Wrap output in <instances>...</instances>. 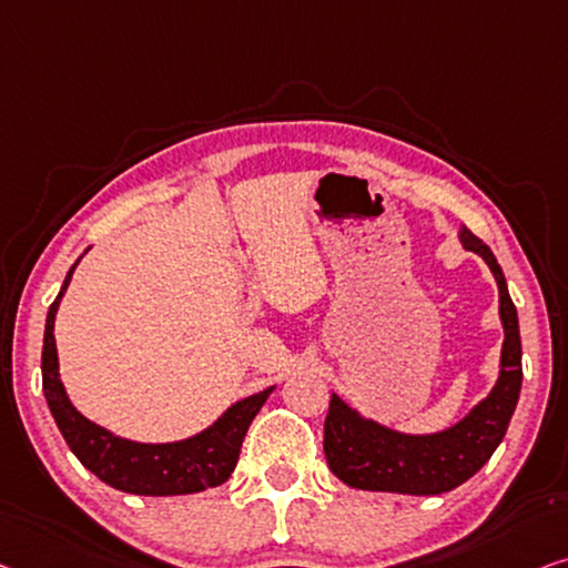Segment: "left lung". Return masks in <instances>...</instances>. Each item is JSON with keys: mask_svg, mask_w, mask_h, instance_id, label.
I'll use <instances>...</instances> for the list:
<instances>
[{"mask_svg": "<svg viewBox=\"0 0 568 568\" xmlns=\"http://www.w3.org/2000/svg\"><path fill=\"white\" fill-rule=\"evenodd\" d=\"M459 242L464 250L477 252L487 262L500 291L505 342L497 383L485 400L474 405L459 423L436 434H400L359 416L332 393L324 423V454L328 469L344 485L369 493L442 495L474 477L505 438L523 385L518 311L513 306L503 267L497 265L493 250L467 226L459 230Z\"/></svg>", "mask_w": 568, "mask_h": 568, "instance_id": "obj_1", "label": "left lung"}]
</instances>
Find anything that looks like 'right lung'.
<instances>
[{"label": "right lung", "instance_id": "right-lung-1", "mask_svg": "<svg viewBox=\"0 0 568 568\" xmlns=\"http://www.w3.org/2000/svg\"><path fill=\"white\" fill-rule=\"evenodd\" d=\"M79 265V260H75ZM75 265L68 270L65 281L45 318V338H42V393L53 413L55 426L65 444L83 467L94 471L109 487L130 495H193L209 487L224 485L232 477L240 459V448L247 436L250 423L255 420L262 405L275 387L236 400L201 434L171 444H140L114 436L112 430L97 426L81 416L68 400V393L58 372L55 349V313Z\"/></svg>", "mask_w": 568, "mask_h": 568}]
</instances>
